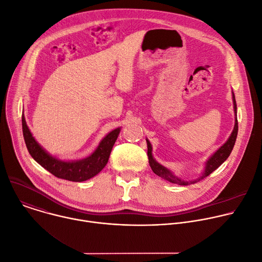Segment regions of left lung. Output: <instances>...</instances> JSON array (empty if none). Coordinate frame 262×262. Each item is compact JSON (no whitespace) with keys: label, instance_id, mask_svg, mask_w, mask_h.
<instances>
[{"label":"left lung","instance_id":"8db88e82","mask_svg":"<svg viewBox=\"0 0 262 262\" xmlns=\"http://www.w3.org/2000/svg\"><path fill=\"white\" fill-rule=\"evenodd\" d=\"M233 96V104H234V112H235V125H234V129L231 134V136L229 137L228 141L224 144L220 149H217L216 152H214V155L207 161L206 163V168L204 173L202 174V176H200L198 179L192 180V181H185L182 180L176 176H174L167 168H165L164 166L160 165L158 162H156V160L152 158V147L150 142L148 140L147 141V147H148V150H147V156H148V161H149V165H150L152 171L159 175L160 177L172 182V183H176L179 185H189V184H193L196 183L202 179H204L206 176H208L209 174H211L215 169H217L224 162H225L228 157L230 156L232 149L234 147L235 141H236V137H237V130H238V123H237V118H236V101H235V96L234 94H232Z\"/></svg>","mask_w":262,"mask_h":262}]
</instances>
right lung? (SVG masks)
<instances>
[{
  "mask_svg": "<svg viewBox=\"0 0 262 262\" xmlns=\"http://www.w3.org/2000/svg\"><path fill=\"white\" fill-rule=\"evenodd\" d=\"M21 123L25 143L31 157L56 177L77 182L92 178L104 168L108 161L112 148L120 133V128H116L107 134L89 158L77 162H63L51 157L35 141L29 130L24 115L21 116Z\"/></svg>",
  "mask_w": 262,
  "mask_h": 262,
  "instance_id": "right-lung-1",
  "label": "right lung"
}]
</instances>
